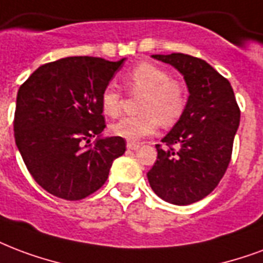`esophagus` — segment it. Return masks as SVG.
Masks as SVG:
<instances>
[{"mask_svg":"<svg viewBox=\"0 0 263 263\" xmlns=\"http://www.w3.org/2000/svg\"><path fill=\"white\" fill-rule=\"evenodd\" d=\"M140 147V143H136V142H128L127 149L129 150H138Z\"/></svg>","mask_w":263,"mask_h":263,"instance_id":"esophagus-1","label":"esophagus"}]
</instances>
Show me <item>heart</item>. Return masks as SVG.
Wrapping results in <instances>:
<instances>
[{
    "label": "heart",
    "mask_w": 263,
    "mask_h": 263,
    "mask_svg": "<svg viewBox=\"0 0 263 263\" xmlns=\"http://www.w3.org/2000/svg\"><path fill=\"white\" fill-rule=\"evenodd\" d=\"M128 89L142 95L139 111L135 117H124L110 127L111 134L124 139L136 140L157 131L160 121L164 125L176 123L187 105V91L183 84L170 78V74L152 63H140L125 77ZM105 116L116 118L121 113L123 96L113 85L106 87L100 95Z\"/></svg>",
    "instance_id": "heart-1"
}]
</instances>
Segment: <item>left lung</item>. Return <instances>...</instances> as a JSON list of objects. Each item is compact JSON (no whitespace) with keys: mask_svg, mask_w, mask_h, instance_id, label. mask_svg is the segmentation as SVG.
<instances>
[{"mask_svg":"<svg viewBox=\"0 0 263 263\" xmlns=\"http://www.w3.org/2000/svg\"><path fill=\"white\" fill-rule=\"evenodd\" d=\"M174 66L189 89L178 123L156 145L157 160L147 172L158 197L175 205L196 203L215 189L232 157L240 109L233 88L203 59L185 53L152 55Z\"/></svg>","mask_w":263,"mask_h":263,"instance_id":"8db88e82","label":"left lung"}]
</instances>
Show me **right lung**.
Listing matches in <instances>:
<instances>
[{
  "instance_id": "1",
  "label": "right lung",
  "mask_w": 263,
  "mask_h": 263,
  "mask_svg": "<svg viewBox=\"0 0 263 263\" xmlns=\"http://www.w3.org/2000/svg\"><path fill=\"white\" fill-rule=\"evenodd\" d=\"M70 56L40 66L22 84L13 120L15 142L26 167L43 189L70 201L105 185L111 164L125 152L106 128L100 95L124 63ZM98 137L93 146L85 145Z\"/></svg>"
}]
</instances>
